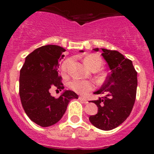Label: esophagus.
Returning a JSON list of instances; mask_svg holds the SVG:
<instances>
[{
	"label": "esophagus",
	"mask_w": 154,
	"mask_h": 154,
	"mask_svg": "<svg viewBox=\"0 0 154 154\" xmlns=\"http://www.w3.org/2000/svg\"><path fill=\"white\" fill-rule=\"evenodd\" d=\"M79 100H81L82 102H83V103H85V104H87V103H89V101H88V100H87V99H85V98L82 97V96H79Z\"/></svg>",
	"instance_id": "34e87169"
}]
</instances>
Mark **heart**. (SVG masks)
<instances>
[{
  "label": "heart",
  "instance_id": "heart-1",
  "mask_svg": "<svg viewBox=\"0 0 154 154\" xmlns=\"http://www.w3.org/2000/svg\"><path fill=\"white\" fill-rule=\"evenodd\" d=\"M71 63L70 59H66L64 61L61 66V69L63 74H66L69 69V66ZM84 63L85 64L87 67L89 68L91 70L93 69H99L102 65V59L99 55L96 54H90L88 55L84 58ZM69 88L74 92L79 94L87 93L88 92L93 89L94 85L92 82L89 81H84L80 79H74L69 82Z\"/></svg>",
  "mask_w": 154,
  "mask_h": 154
}]
</instances>
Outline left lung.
<instances>
[{
  "label": "left lung",
  "instance_id": "1",
  "mask_svg": "<svg viewBox=\"0 0 154 154\" xmlns=\"http://www.w3.org/2000/svg\"><path fill=\"white\" fill-rule=\"evenodd\" d=\"M101 49L110 72L101 89L94 92L105 96L92 101L98 106V112L90 116L89 121L98 129L111 130L123 123L131 113L137 95V72L132 61L119 51ZM93 50L98 51L99 48Z\"/></svg>",
  "mask_w": 154,
  "mask_h": 154
}]
</instances>
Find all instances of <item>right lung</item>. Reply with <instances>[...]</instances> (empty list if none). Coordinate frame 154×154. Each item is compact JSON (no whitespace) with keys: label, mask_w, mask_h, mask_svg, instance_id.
Listing matches in <instances>:
<instances>
[{"label":"right lung","mask_w":154,"mask_h":154,"mask_svg":"<svg viewBox=\"0 0 154 154\" xmlns=\"http://www.w3.org/2000/svg\"><path fill=\"white\" fill-rule=\"evenodd\" d=\"M65 51L58 45H45L25 58L20 71L19 95L24 112L34 123L42 127L52 126L65 114L72 99H78L73 91H65L58 98L51 96L50 89H64L58 75L59 62Z\"/></svg>","instance_id":"right-lung-1"}]
</instances>
